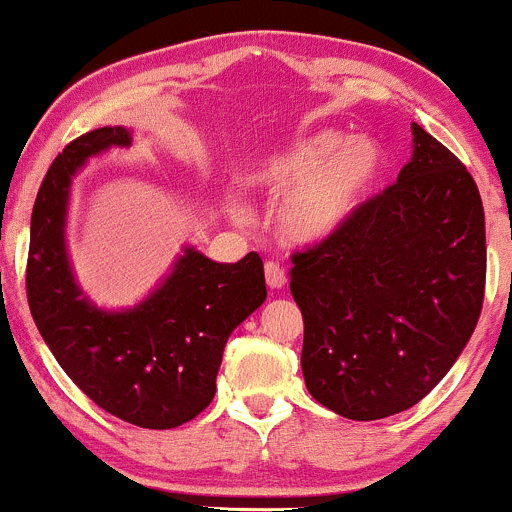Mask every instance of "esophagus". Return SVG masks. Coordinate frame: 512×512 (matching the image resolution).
<instances>
[{
    "label": "esophagus",
    "mask_w": 512,
    "mask_h": 512,
    "mask_svg": "<svg viewBox=\"0 0 512 512\" xmlns=\"http://www.w3.org/2000/svg\"><path fill=\"white\" fill-rule=\"evenodd\" d=\"M263 273H266L268 288H283V286H286V271H283V266H278L276 261L263 263Z\"/></svg>",
    "instance_id": "34e87169"
}]
</instances>
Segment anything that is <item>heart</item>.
Instances as JSON below:
<instances>
[{
  "mask_svg": "<svg viewBox=\"0 0 512 512\" xmlns=\"http://www.w3.org/2000/svg\"><path fill=\"white\" fill-rule=\"evenodd\" d=\"M381 166L383 151L371 136L318 131L263 159L251 184L268 199H286L281 231L288 239L316 244L351 221Z\"/></svg>",
  "mask_w": 512,
  "mask_h": 512,
  "instance_id": "heart-1",
  "label": "heart"
}]
</instances>
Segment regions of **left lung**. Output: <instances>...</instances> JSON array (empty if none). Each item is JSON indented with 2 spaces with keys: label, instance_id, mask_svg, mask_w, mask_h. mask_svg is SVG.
I'll return each instance as SVG.
<instances>
[{
  "label": "left lung",
  "instance_id": "obj_1",
  "mask_svg": "<svg viewBox=\"0 0 512 512\" xmlns=\"http://www.w3.org/2000/svg\"><path fill=\"white\" fill-rule=\"evenodd\" d=\"M291 263L308 393L351 421L406 411L450 371L480 318L478 186L453 151L413 124V156L396 184Z\"/></svg>",
  "mask_w": 512,
  "mask_h": 512
}]
</instances>
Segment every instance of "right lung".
Instances as JSON below:
<instances>
[{"label": "right lung", "instance_id": "obj_1", "mask_svg": "<svg viewBox=\"0 0 512 512\" xmlns=\"http://www.w3.org/2000/svg\"><path fill=\"white\" fill-rule=\"evenodd\" d=\"M124 126L69 141L39 186L27 258V301L59 366L111 416L139 428H176L216 393L231 331L266 298L261 256L216 263L186 249L174 273L131 311H99L74 283L64 246L69 184L89 156L129 146Z\"/></svg>", "mask_w": 512, "mask_h": 512}]
</instances>
